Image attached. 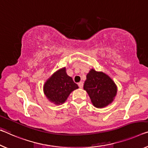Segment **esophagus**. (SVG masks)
I'll return each instance as SVG.
<instances>
[{
  "mask_svg": "<svg viewBox=\"0 0 148 148\" xmlns=\"http://www.w3.org/2000/svg\"><path fill=\"white\" fill-rule=\"evenodd\" d=\"M78 85H79V88H83V82H79V83H78Z\"/></svg>",
  "mask_w": 148,
  "mask_h": 148,
  "instance_id": "1",
  "label": "esophagus"
}]
</instances>
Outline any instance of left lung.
Listing matches in <instances>:
<instances>
[{"label": "left lung", "instance_id": "8db88e82", "mask_svg": "<svg viewBox=\"0 0 148 148\" xmlns=\"http://www.w3.org/2000/svg\"><path fill=\"white\" fill-rule=\"evenodd\" d=\"M92 105L98 108L108 106L117 94V86L107 74L91 69L87 75L83 86Z\"/></svg>", "mask_w": 148, "mask_h": 148}]
</instances>
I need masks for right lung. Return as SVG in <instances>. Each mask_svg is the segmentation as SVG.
Instances as JSON below:
<instances>
[{
	"mask_svg": "<svg viewBox=\"0 0 148 148\" xmlns=\"http://www.w3.org/2000/svg\"><path fill=\"white\" fill-rule=\"evenodd\" d=\"M79 88L72 77L66 73L65 67L58 69L45 82L43 90L49 102L60 105L67 101L68 97L74 90Z\"/></svg>",
	"mask_w": 148,
	"mask_h": 148,
	"instance_id": "add662e5",
	"label": "right lung"
}]
</instances>
